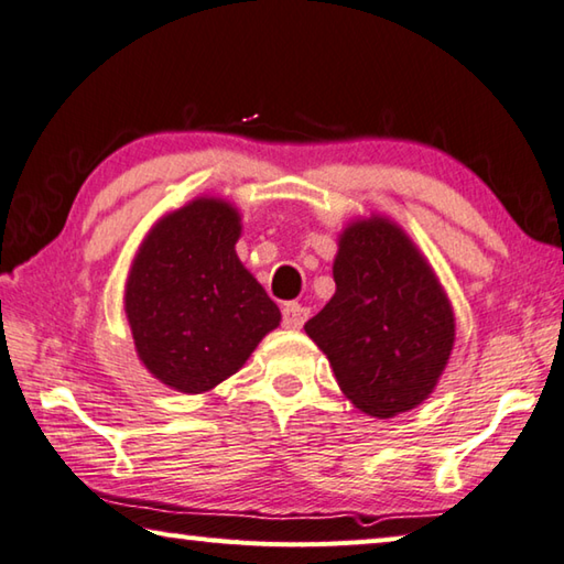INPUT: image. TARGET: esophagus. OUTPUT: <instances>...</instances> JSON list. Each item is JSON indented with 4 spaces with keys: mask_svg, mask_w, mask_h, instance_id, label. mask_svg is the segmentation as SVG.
Returning <instances> with one entry per match:
<instances>
[{
    "mask_svg": "<svg viewBox=\"0 0 564 564\" xmlns=\"http://www.w3.org/2000/svg\"><path fill=\"white\" fill-rule=\"evenodd\" d=\"M311 311L305 308V305H299V303H285L283 311H281V317H283V325L291 327V330H299V327H303V323L308 321Z\"/></svg>",
    "mask_w": 564,
    "mask_h": 564,
    "instance_id": "obj_1",
    "label": "esophagus"
}]
</instances>
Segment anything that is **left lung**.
Instances as JSON below:
<instances>
[{"instance_id": "1", "label": "left lung", "mask_w": 564, "mask_h": 564, "mask_svg": "<svg viewBox=\"0 0 564 564\" xmlns=\"http://www.w3.org/2000/svg\"><path fill=\"white\" fill-rule=\"evenodd\" d=\"M335 295L305 323L335 380L365 414L389 419L432 394L454 347V313L436 275L392 221L347 227Z\"/></svg>"}]
</instances>
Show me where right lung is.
I'll return each mask as SVG.
<instances>
[{
	"mask_svg": "<svg viewBox=\"0 0 564 564\" xmlns=\"http://www.w3.org/2000/svg\"><path fill=\"white\" fill-rule=\"evenodd\" d=\"M239 214L194 199L148 234L132 261L126 313L142 365L172 389L199 394L249 360L281 311L243 269Z\"/></svg>",
	"mask_w": 564,
	"mask_h": 564,
	"instance_id": "obj_1",
	"label": "right lung"
}]
</instances>
